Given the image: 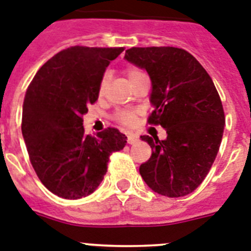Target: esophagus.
Here are the masks:
<instances>
[{"label":"esophagus","instance_id":"esophagus-1","mask_svg":"<svg viewBox=\"0 0 251 251\" xmlns=\"http://www.w3.org/2000/svg\"><path fill=\"white\" fill-rule=\"evenodd\" d=\"M138 140H139V136L138 135L132 134V132H129V134H127V143L129 144H135Z\"/></svg>","mask_w":251,"mask_h":251}]
</instances>
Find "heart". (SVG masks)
Here are the masks:
<instances>
[{"label":"heart","mask_w":251,"mask_h":251,"mask_svg":"<svg viewBox=\"0 0 251 251\" xmlns=\"http://www.w3.org/2000/svg\"><path fill=\"white\" fill-rule=\"evenodd\" d=\"M144 73L139 69L134 68V67H130V68L126 69V76L130 79V82H132L134 79L138 78V77L143 76ZM108 79H109V75L104 73L101 76L100 81H99V86H98V94L99 97H103L105 93V89H107ZM136 116H138V112L135 109H130V108H122L115 113V120L117 122H120L121 125L127 126V127H131V126L135 125L136 122Z\"/></svg>","instance_id":"b5f03b06"}]
</instances>
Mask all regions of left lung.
Listing matches in <instances>:
<instances>
[{"instance_id":"obj_1","label":"left lung","mask_w":251,"mask_h":251,"mask_svg":"<svg viewBox=\"0 0 251 251\" xmlns=\"http://www.w3.org/2000/svg\"><path fill=\"white\" fill-rule=\"evenodd\" d=\"M125 58L150 75L154 109L148 124L161 125L168 134L165 140L140 136L153 151L140 165V175L158 195H189L206 178L225 130L213 79L193 55L179 48H131Z\"/></svg>"}]
</instances>
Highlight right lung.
<instances>
[{"mask_svg":"<svg viewBox=\"0 0 251 251\" xmlns=\"http://www.w3.org/2000/svg\"><path fill=\"white\" fill-rule=\"evenodd\" d=\"M124 48L72 46L38 69L26 89L22 132L30 164L56 196H89L107 173L109 156L126 144L125 134L107 127L86 135L83 115L98 100L105 68Z\"/></svg>","mask_w":251,"mask_h":251,"instance_id":"obj_1","label":"right lung"}]
</instances>
